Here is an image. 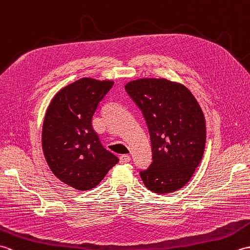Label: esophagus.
<instances>
[{
  "label": "esophagus",
  "instance_id": "34e87169",
  "mask_svg": "<svg viewBox=\"0 0 250 250\" xmlns=\"http://www.w3.org/2000/svg\"><path fill=\"white\" fill-rule=\"evenodd\" d=\"M119 161H120V163H128L131 161V158L128 155H122L119 158Z\"/></svg>",
  "mask_w": 250,
  "mask_h": 250
}]
</instances>
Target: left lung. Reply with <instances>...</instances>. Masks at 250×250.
<instances>
[{
    "label": "left lung",
    "instance_id": "obj_1",
    "mask_svg": "<svg viewBox=\"0 0 250 250\" xmlns=\"http://www.w3.org/2000/svg\"><path fill=\"white\" fill-rule=\"evenodd\" d=\"M125 91L144 116L150 135L152 162L140 171L147 189L174 192L187 184L204 153L203 111L185 86L164 78H143Z\"/></svg>",
    "mask_w": 250,
    "mask_h": 250
}]
</instances>
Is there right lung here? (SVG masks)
Listing matches in <instances>:
<instances>
[{"instance_id":"1","label":"right lung","mask_w":250,"mask_h":250,"mask_svg":"<svg viewBox=\"0 0 250 250\" xmlns=\"http://www.w3.org/2000/svg\"><path fill=\"white\" fill-rule=\"evenodd\" d=\"M113 84L78 79L61 89L46 111L42 132L45 159L52 173L76 190L94 188L119 161L92 128V117Z\"/></svg>"}]
</instances>
